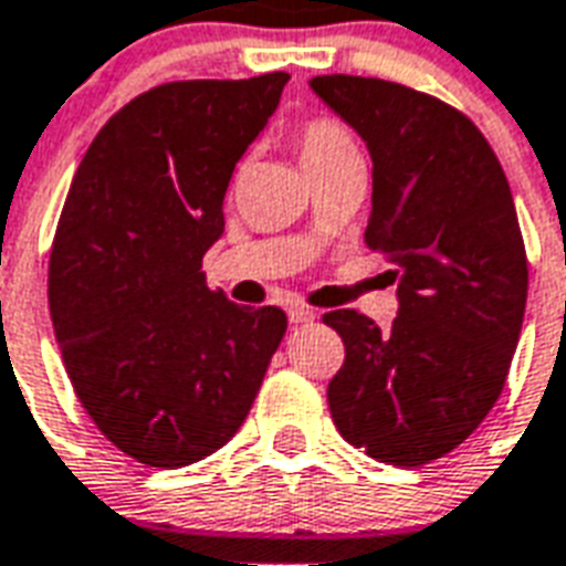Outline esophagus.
Instances as JSON below:
<instances>
[{"label":"esophagus","mask_w":566,"mask_h":566,"mask_svg":"<svg viewBox=\"0 0 566 566\" xmlns=\"http://www.w3.org/2000/svg\"><path fill=\"white\" fill-rule=\"evenodd\" d=\"M287 317H291V324H312V321H315V312L305 308V305H291V308H287Z\"/></svg>","instance_id":"esophagus-1"}]
</instances>
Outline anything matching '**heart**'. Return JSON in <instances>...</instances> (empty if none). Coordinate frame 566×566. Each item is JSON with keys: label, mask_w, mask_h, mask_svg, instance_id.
Wrapping results in <instances>:
<instances>
[{"label": "heart", "mask_w": 566, "mask_h": 566, "mask_svg": "<svg viewBox=\"0 0 566 566\" xmlns=\"http://www.w3.org/2000/svg\"><path fill=\"white\" fill-rule=\"evenodd\" d=\"M296 153H300V161H303L305 174L315 170L321 165H329L336 158H345V155H357V140L354 134L347 132L345 125L338 119H329V116H317V119H308V123L296 132Z\"/></svg>", "instance_id": "obj_1"}]
</instances>
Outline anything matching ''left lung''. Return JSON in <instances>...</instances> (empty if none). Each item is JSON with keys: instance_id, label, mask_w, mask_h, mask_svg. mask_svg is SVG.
<instances>
[{"instance_id": "left-lung-1", "label": "left lung", "mask_w": 566, "mask_h": 566, "mask_svg": "<svg viewBox=\"0 0 566 566\" xmlns=\"http://www.w3.org/2000/svg\"><path fill=\"white\" fill-rule=\"evenodd\" d=\"M308 86L371 155L366 242L399 300L389 329L354 308L324 315L345 342L329 413L366 455L417 468L455 450L504 389L528 300L510 182L480 128L432 95L350 74Z\"/></svg>"}]
</instances>
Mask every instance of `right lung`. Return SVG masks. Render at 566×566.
Returning a JSON list of instances; mask_svg holds the SVG:
<instances>
[{
  "mask_svg": "<svg viewBox=\"0 0 566 566\" xmlns=\"http://www.w3.org/2000/svg\"><path fill=\"white\" fill-rule=\"evenodd\" d=\"M287 74L165 83L83 155L50 254V315L77 399L149 468L216 453L249 417L287 317L209 291L233 167Z\"/></svg>",
  "mask_w": 566,
  "mask_h": 566,
  "instance_id": "1",
  "label": "right lung"
}]
</instances>
